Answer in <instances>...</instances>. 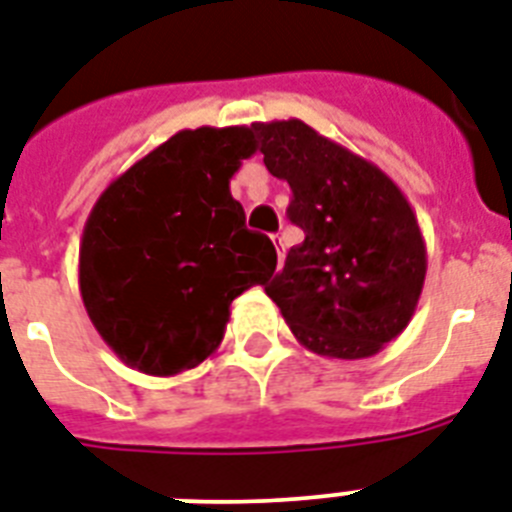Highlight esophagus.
Returning a JSON list of instances; mask_svg holds the SVG:
<instances>
[{"instance_id": "1", "label": "esophagus", "mask_w": 512, "mask_h": 512, "mask_svg": "<svg viewBox=\"0 0 512 512\" xmlns=\"http://www.w3.org/2000/svg\"><path fill=\"white\" fill-rule=\"evenodd\" d=\"M272 243L277 248V267H282V259H285V245H282V235H272Z\"/></svg>"}]
</instances>
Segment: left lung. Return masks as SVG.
I'll return each instance as SVG.
<instances>
[{
    "label": "left lung",
    "instance_id": "8db88e82",
    "mask_svg": "<svg viewBox=\"0 0 512 512\" xmlns=\"http://www.w3.org/2000/svg\"><path fill=\"white\" fill-rule=\"evenodd\" d=\"M253 129L269 174L293 190L288 219L306 235L267 296L314 354H378L410 325L423 293L428 259L410 200L375 163L298 118Z\"/></svg>",
    "mask_w": 512,
    "mask_h": 512
}]
</instances>
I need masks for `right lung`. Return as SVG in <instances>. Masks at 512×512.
Segmentation results:
<instances>
[{"label": "right lung", "instance_id": "right-lung-1", "mask_svg": "<svg viewBox=\"0 0 512 512\" xmlns=\"http://www.w3.org/2000/svg\"><path fill=\"white\" fill-rule=\"evenodd\" d=\"M253 126L177 132L113 179L84 224L79 288L118 359L177 375L211 357L243 290L275 275L277 251L245 230L230 179L256 153Z\"/></svg>", "mask_w": 512, "mask_h": 512}]
</instances>
